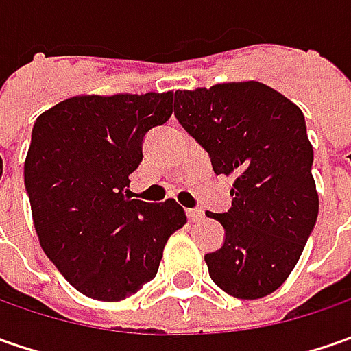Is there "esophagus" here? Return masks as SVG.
I'll return each mask as SVG.
<instances>
[{
	"label": "esophagus",
	"mask_w": 351,
	"mask_h": 351,
	"mask_svg": "<svg viewBox=\"0 0 351 351\" xmlns=\"http://www.w3.org/2000/svg\"><path fill=\"white\" fill-rule=\"evenodd\" d=\"M185 215H187V219H189V221H199V219L203 217V210H201V209H187V210H185Z\"/></svg>",
	"instance_id": "1"
}]
</instances>
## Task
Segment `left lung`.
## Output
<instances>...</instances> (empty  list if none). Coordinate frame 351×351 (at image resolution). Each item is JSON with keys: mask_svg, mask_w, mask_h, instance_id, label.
Here are the masks:
<instances>
[{"mask_svg": "<svg viewBox=\"0 0 351 351\" xmlns=\"http://www.w3.org/2000/svg\"><path fill=\"white\" fill-rule=\"evenodd\" d=\"M173 115L232 176V207L209 213L223 246L205 254L210 279L236 299L274 293L297 265L318 217L313 146L301 109L260 82L176 91Z\"/></svg>", "mask_w": 351, "mask_h": 351, "instance_id": "left-lung-1", "label": "left lung"}]
</instances>
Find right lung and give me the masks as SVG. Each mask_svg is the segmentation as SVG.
<instances>
[{
  "instance_id": "1",
  "label": "right lung",
  "mask_w": 351,
  "mask_h": 351,
  "mask_svg": "<svg viewBox=\"0 0 351 351\" xmlns=\"http://www.w3.org/2000/svg\"><path fill=\"white\" fill-rule=\"evenodd\" d=\"M173 93L84 95L36 119L25 189L38 242L75 289L121 301L152 281L168 238L187 217L169 199H132L142 142L171 117Z\"/></svg>"
}]
</instances>
